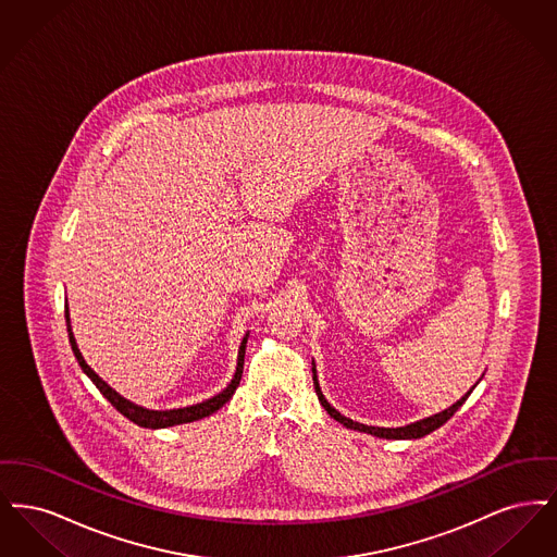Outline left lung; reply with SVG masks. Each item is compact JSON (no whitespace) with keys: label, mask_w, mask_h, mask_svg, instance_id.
Masks as SVG:
<instances>
[{"label":"left lung","mask_w":557,"mask_h":557,"mask_svg":"<svg viewBox=\"0 0 557 557\" xmlns=\"http://www.w3.org/2000/svg\"><path fill=\"white\" fill-rule=\"evenodd\" d=\"M313 384H315V393H318L319 403H321V407L330 413V418H334L336 422H341V424L346 425V428H350V430H359V432H366V434L377 436V438H388V441H411V438H422L425 434L434 432L436 428H441V425L445 424L447 420L453 418V413H455V411L466 403V398L470 397V393L476 388V384H474V386L470 388V393H466V395L459 398L455 405H450L449 409H445V411H441V413H436V416L424 418V420H420V422L400 425V428H377V425L359 424V422L348 420V418H345L341 411H336V409L325 400L323 393H321V388H319L315 363H313Z\"/></svg>","instance_id":"left-lung-1"}]
</instances>
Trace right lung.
Wrapping results in <instances>:
<instances>
[{
    "instance_id": "add662e5",
    "label": "right lung",
    "mask_w": 557,
    "mask_h": 557,
    "mask_svg": "<svg viewBox=\"0 0 557 557\" xmlns=\"http://www.w3.org/2000/svg\"><path fill=\"white\" fill-rule=\"evenodd\" d=\"M66 327H69V341L73 346V352L79 361L81 370L87 373V377L96 384V388L104 395V398L110 400V405L123 413L127 420H132L133 424L141 425V428H169V425L187 424V422H196V420H202V418H209L216 409H221L230 398L234 397L236 388H238L239 380H242V371H244V355H246V341H248V334L242 338L238 350V366H236V373L232 377V382L227 384L225 391H221L219 395H214L212 398H207L198 405H191V407H184V409H169V411H152V409H144V407H137L133 405L132 400L121 397L116 391H112L108 386L107 382L91 370L83 355H81L79 346L75 343V336H73V330H71V319H69V307H66Z\"/></svg>"
}]
</instances>
